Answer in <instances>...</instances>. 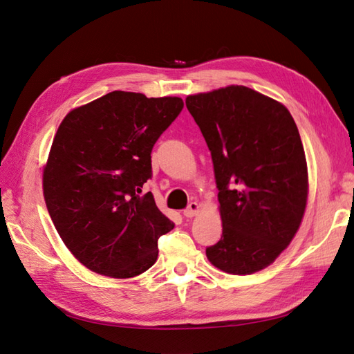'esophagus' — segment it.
<instances>
[{
  "label": "esophagus",
  "instance_id": "obj_1",
  "mask_svg": "<svg viewBox=\"0 0 354 354\" xmlns=\"http://www.w3.org/2000/svg\"><path fill=\"white\" fill-rule=\"evenodd\" d=\"M198 211H199V203L198 202H190L187 208L183 211V214H185L186 218H192V217L196 216Z\"/></svg>",
  "mask_w": 354,
  "mask_h": 354
}]
</instances>
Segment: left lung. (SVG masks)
<instances>
[{
    "instance_id": "8db88e82",
    "label": "left lung",
    "mask_w": 354,
    "mask_h": 354,
    "mask_svg": "<svg viewBox=\"0 0 354 354\" xmlns=\"http://www.w3.org/2000/svg\"><path fill=\"white\" fill-rule=\"evenodd\" d=\"M186 106L212 158L221 239L207 248L212 266L251 274L291 243L307 205L304 147L289 111L243 85L187 95Z\"/></svg>"
}]
</instances>
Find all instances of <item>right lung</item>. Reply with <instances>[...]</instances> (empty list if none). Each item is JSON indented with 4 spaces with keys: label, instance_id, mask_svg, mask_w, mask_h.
I'll use <instances>...</instances> for the list:
<instances>
[{
    "label": "right lung",
    "instance_id": "right-lung-1",
    "mask_svg": "<svg viewBox=\"0 0 354 354\" xmlns=\"http://www.w3.org/2000/svg\"><path fill=\"white\" fill-rule=\"evenodd\" d=\"M183 109L180 97L112 91L72 109L42 173L50 217L75 259L116 279L146 272L174 223L142 194L153 145Z\"/></svg>",
    "mask_w": 354,
    "mask_h": 354
}]
</instances>
